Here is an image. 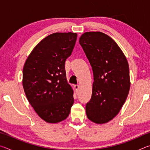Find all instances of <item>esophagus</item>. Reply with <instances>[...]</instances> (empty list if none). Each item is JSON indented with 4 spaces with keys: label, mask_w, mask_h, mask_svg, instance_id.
<instances>
[{
    "label": "esophagus",
    "mask_w": 150,
    "mask_h": 150,
    "mask_svg": "<svg viewBox=\"0 0 150 150\" xmlns=\"http://www.w3.org/2000/svg\"><path fill=\"white\" fill-rule=\"evenodd\" d=\"M79 88V85H74V88H75L76 91H78Z\"/></svg>",
    "instance_id": "obj_1"
}]
</instances>
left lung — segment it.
I'll return each instance as SVG.
<instances>
[{"label": "left lung", "instance_id": "8db88e82", "mask_svg": "<svg viewBox=\"0 0 150 150\" xmlns=\"http://www.w3.org/2000/svg\"><path fill=\"white\" fill-rule=\"evenodd\" d=\"M79 44L94 76L92 96L86 105L87 116L96 124L107 123L120 112L130 91L128 61L115 40L103 32H85Z\"/></svg>", "mask_w": 150, "mask_h": 150}]
</instances>
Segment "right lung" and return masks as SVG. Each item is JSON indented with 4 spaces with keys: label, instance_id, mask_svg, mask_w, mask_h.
Segmentation results:
<instances>
[{
    "label": "right lung",
    "instance_id": "1",
    "mask_svg": "<svg viewBox=\"0 0 150 150\" xmlns=\"http://www.w3.org/2000/svg\"><path fill=\"white\" fill-rule=\"evenodd\" d=\"M77 33L56 32L41 40L24 63L22 85L35 112L47 123L65 120L74 103L65 62L74 48Z\"/></svg>",
    "mask_w": 150,
    "mask_h": 150
}]
</instances>
